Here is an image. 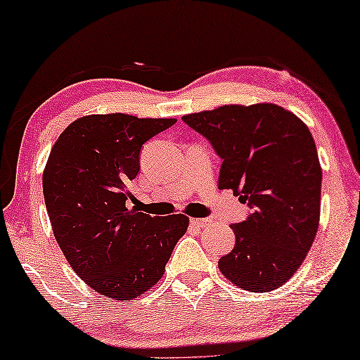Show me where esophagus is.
I'll return each instance as SVG.
<instances>
[{"instance_id": "esophagus-1", "label": "esophagus", "mask_w": 360, "mask_h": 360, "mask_svg": "<svg viewBox=\"0 0 360 360\" xmlns=\"http://www.w3.org/2000/svg\"><path fill=\"white\" fill-rule=\"evenodd\" d=\"M190 223H191V226H195V228H206V226L211 224V219H208V218H191Z\"/></svg>"}]
</instances>
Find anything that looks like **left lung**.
Masks as SVG:
<instances>
[{
	"mask_svg": "<svg viewBox=\"0 0 360 360\" xmlns=\"http://www.w3.org/2000/svg\"><path fill=\"white\" fill-rule=\"evenodd\" d=\"M223 159L219 188L252 213L231 224L236 245L221 274L249 292H272L300 269L321 211V165L308 126L274 103L224 105L181 117Z\"/></svg>",
	"mask_w": 360,
	"mask_h": 360,
	"instance_id": "left-lung-1",
	"label": "left lung"
}]
</instances>
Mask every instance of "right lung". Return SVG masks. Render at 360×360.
I'll return each mask as SVG.
<instances>
[{
  "label": "right lung",
  "instance_id": "obj_1",
  "mask_svg": "<svg viewBox=\"0 0 360 360\" xmlns=\"http://www.w3.org/2000/svg\"><path fill=\"white\" fill-rule=\"evenodd\" d=\"M175 122L88 115L65 127L47 159L42 190L58 248L88 287L111 300L149 292L188 229L185 214L159 218L126 206L142 144Z\"/></svg>",
  "mask_w": 360,
  "mask_h": 360
}]
</instances>
